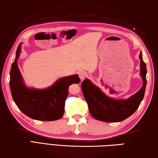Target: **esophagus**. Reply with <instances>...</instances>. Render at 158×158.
Returning a JSON list of instances; mask_svg holds the SVG:
<instances>
[{
  "mask_svg": "<svg viewBox=\"0 0 158 158\" xmlns=\"http://www.w3.org/2000/svg\"><path fill=\"white\" fill-rule=\"evenodd\" d=\"M79 77H80V79H81V81H83V80L87 77V74L85 72H81V73H79Z\"/></svg>",
  "mask_w": 158,
  "mask_h": 158,
  "instance_id": "esophagus-1",
  "label": "esophagus"
}]
</instances>
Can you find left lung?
I'll return each mask as SVG.
<instances>
[{"label": "left lung", "mask_w": 158, "mask_h": 158, "mask_svg": "<svg viewBox=\"0 0 158 158\" xmlns=\"http://www.w3.org/2000/svg\"><path fill=\"white\" fill-rule=\"evenodd\" d=\"M140 75L143 86L128 99L116 100L106 96L99 88L89 79H85L81 83V89L88 105L89 113L93 117L105 122H119L131 116L139 108L145 95L147 85V67L140 53Z\"/></svg>", "instance_id": "8db88e82"}]
</instances>
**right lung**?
<instances>
[{
	"instance_id": "add662e5",
	"label": "right lung",
	"mask_w": 158,
	"mask_h": 158,
	"mask_svg": "<svg viewBox=\"0 0 158 158\" xmlns=\"http://www.w3.org/2000/svg\"><path fill=\"white\" fill-rule=\"evenodd\" d=\"M19 43L15 59L10 71L9 85L13 100L20 110L32 119L39 121H54L62 118L64 112L65 100L69 86L81 81L78 75L59 79L51 87L43 89L28 88L24 85L18 66L21 52Z\"/></svg>"
}]
</instances>
